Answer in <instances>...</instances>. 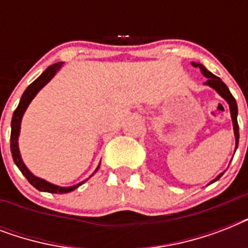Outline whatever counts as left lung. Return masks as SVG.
<instances>
[{
    "label": "left lung",
    "mask_w": 248,
    "mask_h": 248,
    "mask_svg": "<svg viewBox=\"0 0 248 248\" xmlns=\"http://www.w3.org/2000/svg\"><path fill=\"white\" fill-rule=\"evenodd\" d=\"M194 67H198L201 69V72L203 73V76L207 78L206 81V85L211 86L212 89H215L217 93L221 95V96L228 101V104H229V108H231V114H232V120H233V127H234V135H235V149L238 147V140H239V130H238V122H237V114H238V108H237V101L233 97V95L231 93L229 89H228V86L221 81V79L217 77V76L212 75L211 72H208L206 68L202 65V64L198 63H192ZM223 176V173H220L219 176L216 177L215 180H212L211 183L214 181L219 180L220 177Z\"/></svg>",
    "instance_id": "left-lung-1"
}]
</instances>
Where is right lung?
I'll list each match as a JSON object with an SVG mask.
<instances>
[{"label": "right lung", "mask_w": 248, "mask_h": 248, "mask_svg": "<svg viewBox=\"0 0 248 248\" xmlns=\"http://www.w3.org/2000/svg\"><path fill=\"white\" fill-rule=\"evenodd\" d=\"M63 65V63L60 62V63H55L50 65V67L46 69V71L42 73V75L36 79V81H33L31 85L27 87V90L23 93V96L20 99V103L17 105V108L15 109V112L13 114V120H11V136H10V148H11V155H13V159L15 165L19 167V170L21 171V173L27 177V180L31 183V184L34 186L36 189L41 190V192H48V193H68L72 192V190H75L79 186V185L83 184L82 183H79L77 185H73V186H68V188H63V186H58V185L50 184L46 180H42L40 177L34 176L31 171H29L25 165L21 161L20 153H19V148H17V136H19V131H20V122H21V117L24 114L25 109L29 105V103L32 101V99L36 96V93L40 91L42 87H44L46 83L50 81V79L55 76V73L58 72L60 67ZM99 169V167H97Z\"/></svg>", "instance_id": "right-lung-1"}]
</instances>
